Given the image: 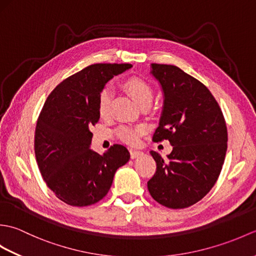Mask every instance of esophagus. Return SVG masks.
Returning <instances> with one entry per match:
<instances>
[{
  "label": "esophagus",
  "mask_w": 256,
  "mask_h": 256,
  "mask_svg": "<svg viewBox=\"0 0 256 256\" xmlns=\"http://www.w3.org/2000/svg\"><path fill=\"white\" fill-rule=\"evenodd\" d=\"M143 155V152H140V150H131V158H138V157H140V156H142Z\"/></svg>",
  "instance_id": "34e87169"
}]
</instances>
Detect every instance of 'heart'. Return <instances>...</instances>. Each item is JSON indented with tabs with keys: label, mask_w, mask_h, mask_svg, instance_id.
<instances>
[{
	"label": "heart",
	"mask_w": 256,
	"mask_h": 256,
	"mask_svg": "<svg viewBox=\"0 0 256 256\" xmlns=\"http://www.w3.org/2000/svg\"><path fill=\"white\" fill-rule=\"evenodd\" d=\"M123 86L125 91L128 92L130 96L132 98L133 101L136 103L138 106H140L144 102H152L153 99V91H152L150 86L140 78H130L124 81ZM110 103H111V92L108 89H104L100 94L99 98V114L101 116H106L110 110ZM144 132L143 126L138 128H132L128 126V125H123V126L118 130V138L125 143L128 144H138L140 142V135Z\"/></svg>",
	"instance_id": "heart-1"
}]
</instances>
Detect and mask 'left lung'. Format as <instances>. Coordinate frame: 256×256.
I'll return each mask as SVG.
<instances>
[{"mask_svg": "<svg viewBox=\"0 0 256 256\" xmlns=\"http://www.w3.org/2000/svg\"><path fill=\"white\" fill-rule=\"evenodd\" d=\"M150 74L164 99L153 140H168L172 150L165 160L150 150L157 168L148 188L167 208H187L202 199L220 175L226 153V121L208 88L180 68L152 64Z\"/></svg>", "mask_w": 256, "mask_h": 256, "instance_id": "left-lung-1", "label": "left lung"}]
</instances>
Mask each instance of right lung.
I'll return each instance as SVG.
<instances>
[{"mask_svg": "<svg viewBox=\"0 0 256 256\" xmlns=\"http://www.w3.org/2000/svg\"><path fill=\"white\" fill-rule=\"evenodd\" d=\"M132 67L91 64L59 84L42 106L35 131L36 160L47 186L67 204L100 201L118 168L130 160L128 148L120 144L102 155L92 150L90 128L100 118L98 104L106 84Z\"/></svg>", "mask_w": 256, "mask_h": 256, "instance_id": "obj_1", "label": "right lung"}]
</instances>
